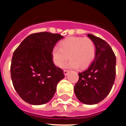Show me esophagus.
Returning a JSON list of instances; mask_svg holds the SVG:
<instances>
[{"instance_id": "obj_1", "label": "esophagus", "mask_w": 126, "mask_h": 126, "mask_svg": "<svg viewBox=\"0 0 126 126\" xmlns=\"http://www.w3.org/2000/svg\"><path fill=\"white\" fill-rule=\"evenodd\" d=\"M69 73V71H67V70H64V71H63V73H64V75H65V77L68 75Z\"/></svg>"}]
</instances>
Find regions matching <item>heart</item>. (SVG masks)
Segmentation results:
<instances>
[{"instance_id":"heart-1","label":"heart","mask_w":126,"mask_h":126,"mask_svg":"<svg viewBox=\"0 0 126 126\" xmlns=\"http://www.w3.org/2000/svg\"><path fill=\"white\" fill-rule=\"evenodd\" d=\"M58 47L51 50V57L56 66L62 67L69 59L67 68L76 69L88 67L94 60L95 55V44L89 38L69 37L59 42Z\"/></svg>"}]
</instances>
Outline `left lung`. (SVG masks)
Here are the masks:
<instances>
[{"instance_id": "obj_1", "label": "left lung", "mask_w": 126, "mask_h": 126, "mask_svg": "<svg viewBox=\"0 0 126 126\" xmlns=\"http://www.w3.org/2000/svg\"><path fill=\"white\" fill-rule=\"evenodd\" d=\"M88 36L94 42L95 55L88 68L80 73L74 91L77 99L86 105H95L110 92L116 76V56L107 42L92 34Z\"/></svg>"}]
</instances>
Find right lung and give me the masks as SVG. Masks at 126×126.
Returning a JSON list of instances; mask_svg holds the SVG:
<instances>
[{
  "label": "right lung",
  "instance_id": "add662e5",
  "mask_svg": "<svg viewBox=\"0 0 126 126\" xmlns=\"http://www.w3.org/2000/svg\"><path fill=\"white\" fill-rule=\"evenodd\" d=\"M63 38L47 32L30 34L14 52L11 78L17 93L27 103L40 105L49 102L64 79L63 71L54 65L51 57L52 49Z\"/></svg>",
  "mask_w": 126,
  "mask_h": 126
}]
</instances>
